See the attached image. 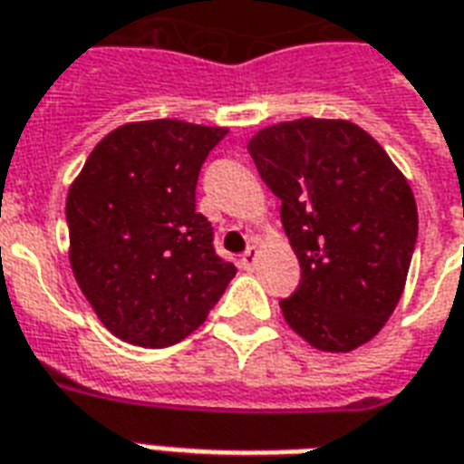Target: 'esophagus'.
<instances>
[{
    "instance_id": "34e87169",
    "label": "esophagus",
    "mask_w": 464,
    "mask_h": 464,
    "mask_svg": "<svg viewBox=\"0 0 464 464\" xmlns=\"http://www.w3.org/2000/svg\"><path fill=\"white\" fill-rule=\"evenodd\" d=\"M256 259H259V252H256V246L249 245L246 246V252L242 254V269L252 271L256 266Z\"/></svg>"
}]
</instances>
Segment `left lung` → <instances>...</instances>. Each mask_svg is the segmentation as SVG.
<instances>
[{
  "label": "left lung",
  "mask_w": 464,
  "mask_h": 464,
  "mask_svg": "<svg viewBox=\"0 0 464 464\" xmlns=\"http://www.w3.org/2000/svg\"><path fill=\"white\" fill-rule=\"evenodd\" d=\"M281 200L301 284L285 323L315 350L350 352L401 298L418 237L416 198L377 139L347 120L281 121L246 144Z\"/></svg>",
  "instance_id": "1"
}]
</instances>
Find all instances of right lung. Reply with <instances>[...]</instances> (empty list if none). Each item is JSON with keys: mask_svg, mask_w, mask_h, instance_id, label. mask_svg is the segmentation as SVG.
I'll return each mask as SVG.
<instances>
[{"mask_svg": "<svg viewBox=\"0 0 464 464\" xmlns=\"http://www.w3.org/2000/svg\"><path fill=\"white\" fill-rule=\"evenodd\" d=\"M225 127L131 121L87 156L65 200L71 266L102 325L124 343L169 347L203 325L237 269L195 212V186Z\"/></svg>", "mask_w": 464, "mask_h": 464, "instance_id": "1", "label": "right lung"}]
</instances>
